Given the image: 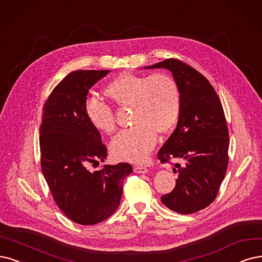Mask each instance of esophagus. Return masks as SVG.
<instances>
[{"instance_id": "1", "label": "esophagus", "mask_w": 262, "mask_h": 262, "mask_svg": "<svg viewBox=\"0 0 262 262\" xmlns=\"http://www.w3.org/2000/svg\"><path fill=\"white\" fill-rule=\"evenodd\" d=\"M134 170H135V172H138V173H147L148 172V168L144 166H135Z\"/></svg>"}]
</instances>
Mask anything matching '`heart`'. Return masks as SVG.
I'll list each match as a JSON object with an SVG mask.
<instances>
[{
    "instance_id": "1",
    "label": "heart",
    "mask_w": 262,
    "mask_h": 262,
    "mask_svg": "<svg viewBox=\"0 0 262 262\" xmlns=\"http://www.w3.org/2000/svg\"><path fill=\"white\" fill-rule=\"evenodd\" d=\"M120 108H132L134 127L121 132L110 143L112 156L120 161L140 163L157 143V133H168L180 114V91L172 76L164 73L137 75L124 72L103 91ZM85 112L93 127L103 134L115 130L113 111L104 102L90 98Z\"/></svg>"
}]
</instances>
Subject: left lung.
Returning <instances> with one entry per match:
<instances>
[{
  "instance_id": "8db88e82",
  "label": "left lung",
  "mask_w": 262,
  "mask_h": 262,
  "mask_svg": "<svg viewBox=\"0 0 262 262\" xmlns=\"http://www.w3.org/2000/svg\"><path fill=\"white\" fill-rule=\"evenodd\" d=\"M167 69L180 91L177 127L158 153L162 163L175 159L176 187L161 201L179 214H193L217 196L228 167L229 133L225 112L214 87L204 75L178 59L144 67Z\"/></svg>"
}]
</instances>
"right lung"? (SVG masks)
Masks as SVG:
<instances>
[{
    "label": "right lung",
    "mask_w": 262,
    "mask_h": 262,
    "mask_svg": "<svg viewBox=\"0 0 262 262\" xmlns=\"http://www.w3.org/2000/svg\"><path fill=\"white\" fill-rule=\"evenodd\" d=\"M109 70H76L53 90L43 106L40 127L41 166L52 195L63 214L83 226L109 218L119 207L123 181L132 165L119 163L101 170L87 169L103 162L106 148L85 112L87 94Z\"/></svg>",
    "instance_id": "1"
}]
</instances>
